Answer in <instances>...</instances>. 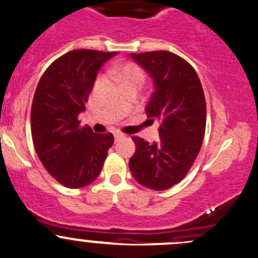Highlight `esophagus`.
Wrapping results in <instances>:
<instances>
[{"label": "esophagus", "instance_id": "1", "mask_svg": "<svg viewBox=\"0 0 258 258\" xmlns=\"http://www.w3.org/2000/svg\"><path fill=\"white\" fill-rule=\"evenodd\" d=\"M114 138H115V142H117V141L122 140L123 135H121V134H115V135H114Z\"/></svg>", "mask_w": 258, "mask_h": 258}]
</instances>
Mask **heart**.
Listing matches in <instances>:
<instances>
[{
	"instance_id": "obj_1",
	"label": "heart",
	"mask_w": 258,
	"mask_h": 258,
	"mask_svg": "<svg viewBox=\"0 0 258 258\" xmlns=\"http://www.w3.org/2000/svg\"><path fill=\"white\" fill-rule=\"evenodd\" d=\"M114 76L120 83L127 81H143V72L140 67H137L134 63H124L122 66L117 67L114 70Z\"/></svg>"
}]
</instances>
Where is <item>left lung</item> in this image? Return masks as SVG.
I'll return each mask as SVG.
<instances>
[{
	"label": "left lung",
	"mask_w": 258,
	"mask_h": 258,
	"mask_svg": "<svg viewBox=\"0 0 258 258\" xmlns=\"http://www.w3.org/2000/svg\"><path fill=\"white\" fill-rule=\"evenodd\" d=\"M153 82L146 106L160 122L159 141L134 137L130 170L141 185L163 191L180 182L196 159L206 131L205 93L194 67L169 51L130 53Z\"/></svg>",
	"instance_id": "obj_1"
}]
</instances>
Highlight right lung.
Masks as SVG:
<instances>
[{
    "label": "right lung",
    "instance_id": "add662e5",
    "mask_svg": "<svg viewBox=\"0 0 258 258\" xmlns=\"http://www.w3.org/2000/svg\"><path fill=\"white\" fill-rule=\"evenodd\" d=\"M116 52L72 50L53 61L34 94L30 126L34 148L47 171L70 188H81L98 177L114 143L111 134L81 127L98 71Z\"/></svg>",
    "mask_w": 258,
    "mask_h": 258
}]
</instances>
